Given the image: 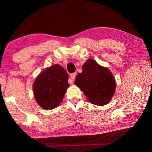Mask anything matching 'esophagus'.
<instances>
[{"label": "esophagus", "instance_id": "esophagus-1", "mask_svg": "<svg viewBox=\"0 0 152 152\" xmlns=\"http://www.w3.org/2000/svg\"><path fill=\"white\" fill-rule=\"evenodd\" d=\"M76 76V72H74V73H72L70 74V77H71V78H72V80L75 79ZM72 83H73V80H72V81L70 82V84H72Z\"/></svg>", "mask_w": 152, "mask_h": 152}]
</instances>
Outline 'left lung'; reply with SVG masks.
<instances>
[{"label": "left lung", "mask_w": 152, "mask_h": 152, "mask_svg": "<svg viewBox=\"0 0 152 152\" xmlns=\"http://www.w3.org/2000/svg\"><path fill=\"white\" fill-rule=\"evenodd\" d=\"M75 84L90 102L98 106L108 104L115 89V82L111 72L91 59L83 64L82 72L76 77Z\"/></svg>", "instance_id": "left-lung-1"}]
</instances>
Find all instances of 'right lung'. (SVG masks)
I'll list each match as a JSON object with an SVG mask.
<instances>
[{
	"label": "right lung",
	"instance_id": "1",
	"mask_svg": "<svg viewBox=\"0 0 152 152\" xmlns=\"http://www.w3.org/2000/svg\"><path fill=\"white\" fill-rule=\"evenodd\" d=\"M66 71L59 64H54L39 74L33 84L36 101L42 108L51 110L63 101L69 83Z\"/></svg>",
	"mask_w": 152,
	"mask_h": 152
}]
</instances>
